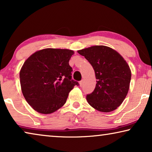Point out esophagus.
<instances>
[{"label":"esophagus","instance_id":"obj_1","mask_svg":"<svg viewBox=\"0 0 152 152\" xmlns=\"http://www.w3.org/2000/svg\"><path fill=\"white\" fill-rule=\"evenodd\" d=\"M80 83V87H82L83 85V80H80V83Z\"/></svg>","mask_w":152,"mask_h":152}]
</instances>
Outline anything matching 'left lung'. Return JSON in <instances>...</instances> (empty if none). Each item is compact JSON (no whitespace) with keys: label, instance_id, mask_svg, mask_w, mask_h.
<instances>
[{"label":"left lung","instance_id":"1","mask_svg":"<svg viewBox=\"0 0 152 152\" xmlns=\"http://www.w3.org/2000/svg\"><path fill=\"white\" fill-rule=\"evenodd\" d=\"M92 65L96 74V85L91 94L87 95L89 105L101 112L117 109L128 94L131 71L120 54L105 46H94L78 50Z\"/></svg>","mask_w":152,"mask_h":152}]
</instances>
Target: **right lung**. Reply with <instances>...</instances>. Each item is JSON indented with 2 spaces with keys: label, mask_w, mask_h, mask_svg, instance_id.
<instances>
[{
  "label": "right lung",
  "mask_w": 152,
  "mask_h": 152,
  "mask_svg": "<svg viewBox=\"0 0 152 152\" xmlns=\"http://www.w3.org/2000/svg\"><path fill=\"white\" fill-rule=\"evenodd\" d=\"M74 51L46 48L26 60L20 72L22 94L36 111L50 114L66 102L68 94L79 84L72 79L69 65Z\"/></svg>",
  "instance_id": "1"
}]
</instances>
